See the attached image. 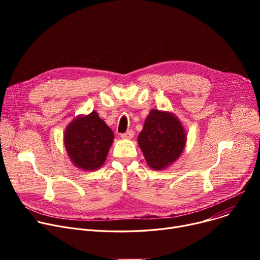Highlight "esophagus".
Instances as JSON below:
<instances>
[{"label": "esophagus", "instance_id": "34e87169", "mask_svg": "<svg viewBox=\"0 0 260 260\" xmlns=\"http://www.w3.org/2000/svg\"><path fill=\"white\" fill-rule=\"evenodd\" d=\"M134 137V132L133 131H127L126 133L121 134V138L123 139H132Z\"/></svg>", "mask_w": 260, "mask_h": 260}]
</instances>
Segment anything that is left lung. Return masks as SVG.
<instances>
[{
	"label": "left lung",
	"mask_w": 260,
	"mask_h": 260,
	"mask_svg": "<svg viewBox=\"0 0 260 260\" xmlns=\"http://www.w3.org/2000/svg\"><path fill=\"white\" fill-rule=\"evenodd\" d=\"M185 133L174 115L152 109L147 116L138 143L147 165L163 170L178 159L185 146Z\"/></svg>",
	"instance_id": "obj_1"
}]
</instances>
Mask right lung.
Listing matches in <instances>:
<instances>
[{"label": "right lung", "mask_w": 260, "mask_h": 260, "mask_svg": "<svg viewBox=\"0 0 260 260\" xmlns=\"http://www.w3.org/2000/svg\"><path fill=\"white\" fill-rule=\"evenodd\" d=\"M113 140L114 133L95 112L76 118L64 135L68 156L76 167L85 171L103 165Z\"/></svg>", "instance_id": "right-lung-1"}]
</instances>
